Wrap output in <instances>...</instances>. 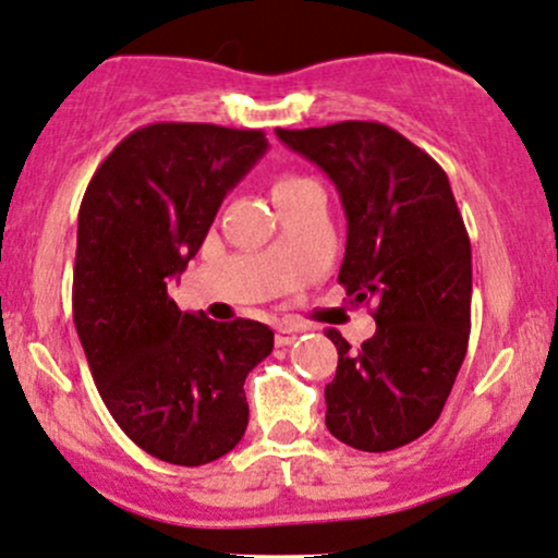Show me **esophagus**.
Returning a JSON list of instances; mask_svg holds the SVG:
<instances>
[{
	"mask_svg": "<svg viewBox=\"0 0 558 558\" xmlns=\"http://www.w3.org/2000/svg\"><path fill=\"white\" fill-rule=\"evenodd\" d=\"M296 333H299L296 328L278 326V328H275V344H278V348H289V344L296 339Z\"/></svg>",
	"mask_w": 558,
	"mask_h": 558,
	"instance_id": "esophagus-1",
	"label": "esophagus"
}]
</instances>
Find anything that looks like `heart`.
<instances>
[{
    "mask_svg": "<svg viewBox=\"0 0 558 558\" xmlns=\"http://www.w3.org/2000/svg\"><path fill=\"white\" fill-rule=\"evenodd\" d=\"M310 184H315V181H313V179H307V175L286 173V175H280L278 181H275L272 195H275V201H278V197H283V195H294V192L304 190V186H310Z\"/></svg>",
    "mask_w": 558,
    "mask_h": 558,
    "instance_id": "b5f03b06",
    "label": "heart"
}]
</instances>
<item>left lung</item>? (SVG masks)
<instances>
[{
  "label": "left lung",
  "mask_w": 558,
  "mask_h": 558,
  "mask_svg": "<svg viewBox=\"0 0 558 558\" xmlns=\"http://www.w3.org/2000/svg\"><path fill=\"white\" fill-rule=\"evenodd\" d=\"M275 133L337 186L348 216L339 283L355 304L374 302L377 320L357 350L326 331L339 353L326 427L361 451L412 444L441 417L471 333V240L447 173L383 122Z\"/></svg>",
  "instance_id": "obj_1"
}]
</instances>
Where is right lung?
<instances>
[{
  "instance_id": "1",
  "label": "right lung",
  "mask_w": 558,
  "mask_h": 558,
  "mask_svg": "<svg viewBox=\"0 0 558 558\" xmlns=\"http://www.w3.org/2000/svg\"><path fill=\"white\" fill-rule=\"evenodd\" d=\"M267 146L262 131L151 122L114 146L82 197L72 291L82 350L117 425L171 465L238 447L245 377L272 353L259 320L216 324L168 296Z\"/></svg>"
}]
</instances>
